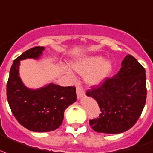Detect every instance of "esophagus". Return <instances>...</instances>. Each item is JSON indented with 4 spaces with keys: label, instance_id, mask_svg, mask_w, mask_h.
Here are the masks:
<instances>
[{
    "label": "esophagus",
    "instance_id": "1",
    "mask_svg": "<svg viewBox=\"0 0 153 153\" xmlns=\"http://www.w3.org/2000/svg\"><path fill=\"white\" fill-rule=\"evenodd\" d=\"M85 96V92L84 91L82 90V88L80 87H77V97L79 100L82 99V98Z\"/></svg>",
    "mask_w": 153,
    "mask_h": 153
}]
</instances>
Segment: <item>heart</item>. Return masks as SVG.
Masks as SVG:
<instances>
[{"label":"heart","mask_w":153,"mask_h":153,"mask_svg":"<svg viewBox=\"0 0 153 153\" xmlns=\"http://www.w3.org/2000/svg\"><path fill=\"white\" fill-rule=\"evenodd\" d=\"M72 68L80 74H87L85 80L90 86H97L108 79L113 69L112 62L103 59L102 56L94 55L87 57L72 62ZM71 75V73L68 71Z\"/></svg>","instance_id":"obj_1"}]
</instances>
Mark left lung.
<instances>
[{"instance_id":"1","label":"left lung","mask_w":153,"mask_h":153,"mask_svg":"<svg viewBox=\"0 0 153 153\" xmlns=\"http://www.w3.org/2000/svg\"><path fill=\"white\" fill-rule=\"evenodd\" d=\"M87 95L96 100L100 117L90 120L96 132L119 134L128 131L138 120L146 102L145 70L133 56L128 54L121 62L120 71Z\"/></svg>"}]
</instances>
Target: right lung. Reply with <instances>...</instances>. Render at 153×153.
I'll return each instance as SVG.
<instances>
[{
  "mask_svg": "<svg viewBox=\"0 0 153 153\" xmlns=\"http://www.w3.org/2000/svg\"><path fill=\"white\" fill-rule=\"evenodd\" d=\"M44 50L43 46H36L16 58L7 83V100L15 118L24 128L37 132L51 131L59 128L64 111L77 100L74 87H60L51 82L32 89L23 83L19 75L21 61L27 58L38 60Z\"/></svg>",
  "mask_w": 153,
  "mask_h": 153,
  "instance_id": "obj_1",
  "label": "right lung"
}]
</instances>
